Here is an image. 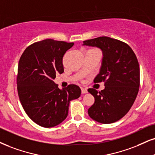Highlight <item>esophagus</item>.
<instances>
[{
	"label": "esophagus",
	"mask_w": 155,
	"mask_h": 155,
	"mask_svg": "<svg viewBox=\"0 0 155 155\" xmlns=\"http://www.w3.org/2000/svg\"><path fill=\"white\" fill-rule=\"evenodd\" d=\"M81 93H83V94H85V93H87V91L86 88H83V87H81Z\"/></svg>",
	"instance_id": "34e87169"
}]
</instances>
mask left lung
Segmentation results:
<instances>
[{"mask_svg":"<svg viewBox=\"0 0 155 155\" xmlns=\"http://www.w3.org/2000/svg\"><path fill=\"white\" fill-rule=\"evenodd\" d=\"M84 45L99 47L104 53L100 73L94 83H105L97 91L89 88L95 102L89 108L90 117L101 124H111L123 118L134 103L140 85L138 60L127 43L108 37L83 41Z\"/></svg>","mask_w":155,"mask_h":155,"instance_id":"8db88e82","label":"left lung"}]
</instances>
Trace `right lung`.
<instances>
[{
	"label": "right lung",
	"instance_id": "obj_1",
	"mask_svg": "<svg viewBox=\"0 0 155 155\" xmlns=\"http://www.w3.org/2000/svg\"><path fill=\"white\" fill-rule=\"evenodd\" d=\"M73 45L45 39L28 46L19 60L16 83L21 104L28 117L42 127L62 123L68 116L70 101L81 94L78 85L60 90L53 81L64 72L63 57Z\"/></svg>",
	"mask_w": 155,
	"mask_h": 155
}]
</instances>
